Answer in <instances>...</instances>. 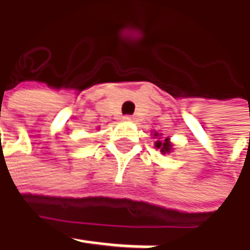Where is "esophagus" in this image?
Returning <instances> with one entry per match:
<instances>
[{
	"instance_id": "obj_1",
	"label": "esophagus",
	"mask_w": 250,
	"mask_h": 250,
	"mask_svg": "<svg viewBox=\"0 0 250 250\" xmlns=\"http://www.w3.org/2000/svg\"><path fill=\"white\" fill-rule=\"evenodd\" d=\"M124 120H125V121H130V122H132V121H135V117H130V115H126V117L124 118Z\"/></svg>"
}]
</instances>
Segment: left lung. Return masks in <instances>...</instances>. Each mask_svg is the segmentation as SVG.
I'll return each instance as SVG.
<instances>
[{"mask_svg": "<svg viewBox=\"0 0 250 250\" xmlns=\"http://www.w3.org/2000/svg\"><path fill=\"white\" fill-rule=\"evenodd\" d=\"M154 136L157 138L156 143H154L156 149H160V151H161L163 154H166V153H171V151H172V143H171L169 138L161 139V133H157V132L154 133Z\"/></svg>", "mask_w": 250, "mask_h": 250, "instance_id": "obj_1", "label": "left lung"}]
</instances>
